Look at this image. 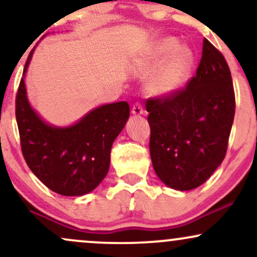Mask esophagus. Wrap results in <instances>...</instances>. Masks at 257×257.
Wrapping results in <instances>:
<instances>
[{"mask_svg": "<svg viewBox=\"0 0 257 257\" xmlns=\"http://www.w3.org/2000/svg\"><path fill=\"white\" fill-rule=\"evenodd\" d=\"M132 113L134 114V116H141V114L145 113V110H144L143 105H141L140 102H137V104L133 105V107H132Z\"/></svg>", "mask_w": 257, "mask_h": 257, "instance_id": "34e87169", "label": "esophagus"}]
</instances>
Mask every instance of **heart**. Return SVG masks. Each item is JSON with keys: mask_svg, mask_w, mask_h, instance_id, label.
I'll use <instances>...</instances> for the list:
<instances>
[{"mask_svg": "<svg viewBox=\"0 0 257 257\" xmlns=\"http://www.w3.org/2000/svg\"><path fill=\"white\" fill-rule=\"evenodd\" d=\"M174 38H164L156 46L152 54L151 65L158 66L147 81V91L153 96L167 98L176 94L184 87L193 66V53L187 47H179ZM167 60L166 61L165 59Z\"/></svg>", "mask_w": 257, "mask_h": 257, "instance_id": "heart-1", "label": "heart"}]
</instances>
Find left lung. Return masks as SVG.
<instances>
[{
  "instance_id": "8db88e82",
  "label": "left lung",
  "mask_w": 257,
  "mask_h": 257,
  "mask_svg": "<svg viewBox=\"0 0 257 257\" xmlns=\"http://www.w3.org/2000/svg\"><path fill=\"white\" fill-rule=\"evenodd\" d=\"M146 110L152 166L162 182L178 191L204 184L225 158L234 118L232 76L221 52L204 38L187 87L150 98Z\"/></svg>"
}]
</instances>
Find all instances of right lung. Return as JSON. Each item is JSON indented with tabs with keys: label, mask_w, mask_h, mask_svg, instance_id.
Wrapping results in <instances>:
<instances>
[{
	"label": "right lung",
	"mask_w": 257,
	"mask_h": 257,
	"mask_svg": "<svg viewBox=\"0 0 257 257\" xmlns=\"http://www.w3.org/2000/svg\"><path fill=\"white\" fill-rule=\"evenodd\" d=\"M26 60L16 99V117L23 156L31 172L49 190L61 196H83L104 180L110 168L114 139L129 118L126 101L99 106L75 124L54 126L31 107L24 77Z\"/></svg>",
	"instance_id": "right-lung-1"
}]
</instances>
